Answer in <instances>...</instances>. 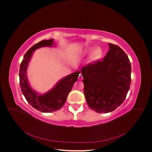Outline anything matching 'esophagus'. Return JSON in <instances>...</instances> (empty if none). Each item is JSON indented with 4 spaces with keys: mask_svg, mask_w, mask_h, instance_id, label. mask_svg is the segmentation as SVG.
<instances>
[{
    "mask_svg": "<svg viewBox=\"0 0 152 152\" xmlns=\"http://www.w3.org/2000/svg\"><path fill=\"white\" fill-rule=\"evenodd\" d=\"M79 80H82L83 79V77H82V75H79Z\"/></svg>",
    "mask_w": 152,
    "mask_h": 152,
    "instance_id": "1",
    "label": "esophagus"
}]
</instances>
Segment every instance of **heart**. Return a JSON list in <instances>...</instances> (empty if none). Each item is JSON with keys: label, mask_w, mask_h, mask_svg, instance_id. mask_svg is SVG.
<instances>
[{"label": "heart", "mask_w": 152, "mask_h": 152, "mask_svg": "<svg viewBox=\"0 0 152 152\" xmlns=\"http://www.w3.org/2000/svg\"><path fill=\"white\" fill-rule=\"evenodd\" d=\"M92 50V48H89L87 50H86V53H89L91 52V50ZM101 49L99 48H97L94 51L93 54V56H92V58L93 59H96L98 58V57H99V56L101 55Z\"/></svg>", "instance_id": "heart-1"}]
</instances>
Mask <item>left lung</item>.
Returning a JSON list of instances; mask_svg holds the SVG:
<instances>
[{
    "mask_svg": "<svg viewBox=\"0 0 152 152\" xmlns=\"http://www.w3.org/2000/svg\"><path fill=\"white\" fill-rule=\"evenodd\" d=\"M103 59L82 68L84 93L89 107L98 113H109L121 105L130 88L131 65L127 55L118 45L108 44Z\"/></svg>",
    "mask_w": 152,
    "mask_h": 152,
    "instance_id": "1",
    "label": "left lung"
}]
</instances>
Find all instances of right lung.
Returning a JSON list of instances; mask_svg holds the SVG:
<instances>
[{
  "label": "right lung",
  "mask_w": 152,
  "mask_h": 152,
  "mask_svg": "<svg viewBox=\"0 0 152 152\" xmlns=\"http://www.w3.org/2000/svg\"><path fill=\"white\" fill-rule=\"evenodd\" d=\"M54 39L44 40L33 45L24 55L20 68V84L23 94L32 107L44 113H50L60 109L65 103L68 95L77 80L79 72H75L59 80L54 88L42 95L32 90L26 78V70L32 54L37 49L52 46Z\"/></svg>",
  "instance_id": "1"
}]
</instances>
